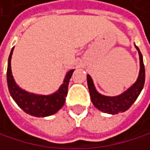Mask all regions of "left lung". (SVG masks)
<instances>
[{"label":"left lung","instance_id":"left-lung-1","mask_svg":"<svg viewBox=\"0 0 150 150\" xmlns=\"http://www.w3.org/2000/svg\"><path fill=\"white\" fill-rule=\"evenodd\" d=\"M135 47L137 50L139 55V74L137 81L122 94L116 96H108L101 95L96 89L92 77L87 74L86 78L90 97H91L93 105L98 110L111 114V115H115V114H118L120 112H125L133 105V103L136 101L137 96L142 91L145 84V66L143 63V57L139 47L136 45Z\"/></svg>","mask_w":150,"mask_h":150}]
</instances>
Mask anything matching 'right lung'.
Instances as JSON below:
<instances>
[{"instance_id": "right-lung-1", "label": "right lung", "mask_w": 150, "mask_h": 150, "mask_svg": "<svg viewBox=\"0 0 150 150\" xmlns=\"http://www.w3.org/2000/svg\"><path fill=\"white\" fill-rule=\"evenodd\" d=\"M14 47L11 49L9 59H8V67H7V84L9 92L13 98L15 103L21 108L25 113L36 117H49L55 114L58 110L62 108L64 105L65 97L68 92V85L70 78L74 69H72L65 74L63 84L56 92L51 95H37L27 92L23 88L20 87L13 76L11 67V60L13 55Z\"/></svg>"}]
</instances>
